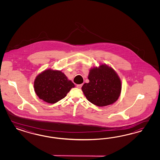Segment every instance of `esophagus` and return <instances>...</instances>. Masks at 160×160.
Masks as SVG:
<instances>
[{"mask_svg":"<svg viewBox=\"0 0 160 160\" xmlns=\"http://www.w3.org/2000/svg\"><path fill=\"white\" fill-rule=\"evenodd\" d=\"M82 84H78L77 85V87H78V88H81L82 87Z\"/></svg>","mask_w":160,"mask_h":160,"instance_id":"1","label":"esophagus"}]
</instances>
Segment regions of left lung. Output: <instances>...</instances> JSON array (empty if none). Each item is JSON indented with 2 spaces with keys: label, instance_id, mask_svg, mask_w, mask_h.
<instances>
[{
  "label": "left lung",
  "instance_id": "1",
  "mask_svg": "<svg viewBox=\"0 0 160 160\" xmlns=\"http://www.w3.org/2000/svg\"><path fill=\"white\" fill-rule=\"evenodd\" d=\"M89 82L84 83L82 90L87 100L93 104L104 107L113 104L120 97L121 80L115 70L102 64L90 70Z\"/></svg>",
  "mask_w": 160,
  "mask_h": 160
}]
</instances>
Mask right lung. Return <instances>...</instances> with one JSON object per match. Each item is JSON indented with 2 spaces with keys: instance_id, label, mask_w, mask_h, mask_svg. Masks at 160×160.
Returning <instances> with one entry per match:
<instances>
[{
  "instance_id": "obj_1",
  "label": "right lung",
  "mask_w": 160,
  "mask_h": 160,
  "mask_svg": "<svg viewBox=\"0 0 160 160\" xmlns=\"http://www.w3.org/2000/svg\"><path fill=\"white\" fill-rule=\"evenodd\" d=\"M75 87L71 80L60 70H45L34 80V92L40 99L53 104L66 97L72 88Z\"/></svg>"
}]
</instances>
